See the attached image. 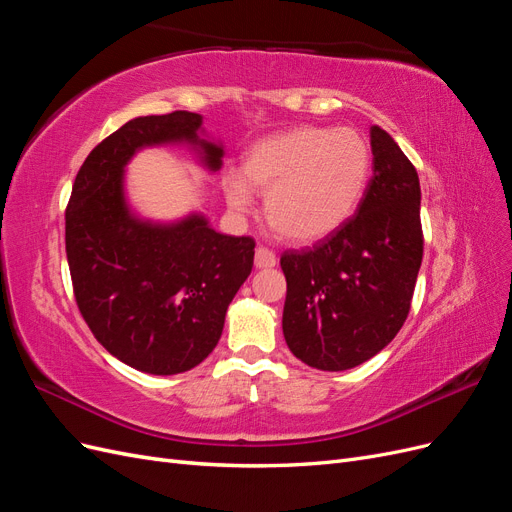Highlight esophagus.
Segmentation results:
<instances>
[{
	"label": "esophagus",
	"mask_w": 512,
	"mask_h": 512,
	"mask_svg": "<svg viewBox=\"0 0 512 512\" xmlns=\"http://www.w3.org/2000/svg\"><path fill=\"white\" fill-rule=\"evenodd\" d=\"M254 265H256V269H271L277 265V258L271 250H267V247H256Z\"/></svg>",
	"instance_id": "obj_1"
}]
</instances>
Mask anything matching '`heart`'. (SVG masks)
<instances>
[{"label":"heart","instance_id":"heart-1","mask_svg":"<svg viewBox=\"0 0 512 512\" xmlns=\"http://www.w3.org/2000/svg\"><path fill=\"white\" fill-rule=\"evenodd\" d=\"M369 168V145L356 130L305 126L260 138L239 175H224L222 190L237 213L252 209V190L265 194L269 224L309 243L329 237L359 207Z\"/></svg>","mask_w":512,"mask_h":512}]
</instances>
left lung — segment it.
<instances>
[{"instance_id": "8db88e82", "label": "left lung", "mask_w": 512, "mask_h": 512, "mask_svg": "<svg viewBox=\"0 0 512 512\" xmlns=\"http://www.w3.org/2000/svg\"><path fill=\"white\" fill-rule=\"evenodd\" d=\"M371 177L356 213L329 237L282 254V329L290 352L322 371L352 369L404 327L423 260L421 183L380 126L369 130Z\"/></svg>"}]
</instances>
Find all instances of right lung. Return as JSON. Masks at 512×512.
<instances>
[{
	"label": "right lung",
	"instance_id": "add662e5",
	"mask_svg": "<svg viewBox=\"0 0 512 512\" xmlns=\"http://www.w3.org/2000/svg\"><path fill=\"white\" fill-rule=\"evenodd\" d=\"M181 143L211 173L222 168L224 145L205 138L203 115L136 117L89 153L66 209V254L87 327L121 363L153 376L207 359L254 267V239L222 235L203 213L153 222L130 207L128 162L145 147Z\"/></svg>",
	"mask_w": 512,
	"mask_h": 512
}]
</instances>
